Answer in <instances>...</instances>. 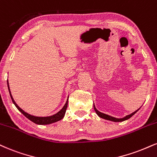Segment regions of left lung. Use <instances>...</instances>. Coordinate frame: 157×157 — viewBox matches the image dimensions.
Here are the masks:
<instances>
[{"instance_id": "1", "label": "left lung", "mask_w": 157, "mask_h": 157, "mask_svg": "<svg viewBox=\"0 0 157 157\" xmlns=\"http://www.w3.org/2000/svg\"><path fill=\"white\" fill-rule=\"evenodd\" d=\"M94 110H95V111H96V113H97V114L98 116H99V117H101V118H104V119L109 120V121H115V122H120V121H126V120L129 119V118H131V117L133 115H135V113H137V111L139 110V109H140V108H139L138 109H137V110L135 111V112L132 113V114H130V115H128V116H126V117H124V118H120V119H119V118H113V117H112V116H108V115L104 114V113H101V112H99V111H98V110H97V108H96V107H95V106H94Z\"/></svg>"}]
</instances>
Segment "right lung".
Here are the masks:
<instances>
[{
  "instance_id": "obj_1",
  "label": "right lung",
  "mask_w": 157,
  "mask_h": 157,
  "mask_svg": "<svg viewBox=\"0 0 157 157\" xmlns=\"http://www.w3.org/2000/svg\"><path fill=\"white\" fill-rule=\"evenodd\" d=\"M7 85H8L9 91V94H10L11 99H12L13 103L14 104V105H15V106H16L17 108L19 110H20V112H21L22 114H23L24 116L26 117V118H28V119H29L30 121H31L32 122L35 123V124H40V125H44V124H52V123L61 120L62 118H63L64 115H65V113H66V110H67V108L68 99H67V102H66L65 105H64L63 108L60 109L59 112L56 113V114L53 115V116H49V117H36V116H31V115H30V114H28L27 113L24 112V111L22 110V109L20 108V107H19L17 105L16 102H15V101H14V99H13V98H12V94H11L10 89H9V86L8 80H7Z\"/></svg>"
}]
</instances>
